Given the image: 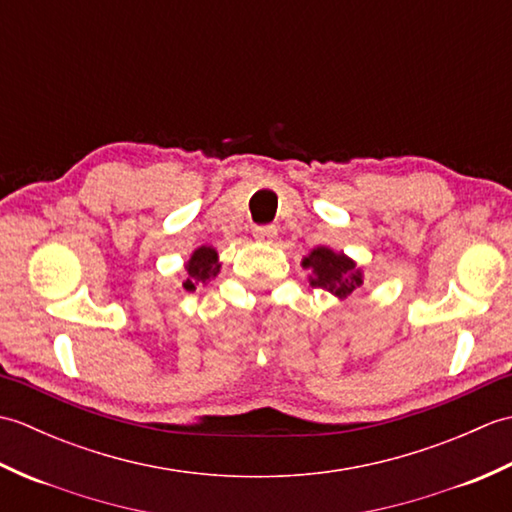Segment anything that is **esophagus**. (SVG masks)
<instances>
[{
    "label": "esophagus",
    "mask_w": 512,
    "mask_h": 512,
    "mask_svg": "<svg viewBox=\"0 0 512 512\" xmlns=\"http://www.w3.org/2000/svg\"><path fill=\"white\" fill-rule=\"evenodd\" d=\"M253 237L259 244H273L277 239V228L275 226H257L253 231Z\"/></svg>",
    "instance_id": "34e87169"
}]
</instances>
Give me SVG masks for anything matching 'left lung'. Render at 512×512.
Masks as SVG:
<instances>
[{
	"label": "left lung",
	"mask_w": 512,
	"mask_h": 512,
	"mask_svg": "<svg viewBox=\"0 0 512 512\" xmlns=\"http://www.w3.org/2000/svg\"><path fill=\"white\" fill-rule=\"evenodd\" d=\"M301 266L310 270L308 281L312 288H321L330 295L345 299L363 288V268L345 253H336L330 246H317L301 259Z\"/></svg>",
	"instance_id": "1"
}]
</instances>
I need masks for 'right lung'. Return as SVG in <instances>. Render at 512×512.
I'll return each instance as SVG.
<instances>
[{"label":"right lung","instance_id":"obj_1","mask_svg":"<svg viewBox=\"0 0 512 512\" xmlns=\"http://www.w3.org/2000/svg\"><path fill=\"white\" fill-rule=\"evenodd\" d=\"M220 255L213 246H200L195 248L191 257L184 262V270H187V279H184V290L193 292L198 286H206L211 279L220 273Z\"/></svg>","mask_w":512,"mask_h":512}]
</instances>
